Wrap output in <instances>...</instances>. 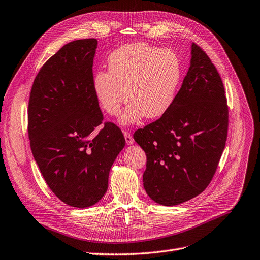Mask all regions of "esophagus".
I'll return each mask as SVG.
<instances>
[{
  "mask_svg": "<svg viewBox=\"0 0 260 260\" xmlns=\"http://www.w3.org/2000/svg\"><path fill=\"white\" fill-rule=\"evenodd\" d=\"M123 137H124V140H126V143L128 145H131L133 143V138L128 131H123Z\"/></svg>",
  "mask_w": 260,
  "mask_h": 260,
  "instance_id": "34e87169",
  "label": "esophagus"
}]
</instances>
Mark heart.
I'll return each instance as SVG.
<instances>
[{
    "label": "heart",
    "mask_w": 260,
    "mask_h": 260,
    "mask_svg": "<svg viewBox=\"0 0 260 260\" xmlns=\"http://www.w3.org/2000/svg\"><path fill=\"white\" fill-rule=\"evenodd\" d=\"M109 69L94 78V91L101 108L112 116L131 105L120 117L122 124L139 121L144 115L158 118L168 111L176 97L181 63L169 49L134 43L115 50L109 57Z\"/></svg>",
    "instance_id": "heart-1"
}]
</instances>
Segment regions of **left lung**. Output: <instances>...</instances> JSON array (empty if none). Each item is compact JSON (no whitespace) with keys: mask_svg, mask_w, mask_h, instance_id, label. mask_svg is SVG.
Segmentation results:
<instances>
[{"mask_svg":"<svg viewBox=\"0 0 260 260\" xmlns=\"http://www.w3.org/2000/svg\"><path fill=\"white\" fill-rule=\"evenodd\" d=\"M227 130L222 79L206 52L193 43L191 65L173 105L133 134L146 153L143 183L150 199L175 206L201 194L219 165Z\"/></svg>","mask_w":260,"mask_h":260,"instance_id":"8db88e82","label":"left lung"}]
</instances>
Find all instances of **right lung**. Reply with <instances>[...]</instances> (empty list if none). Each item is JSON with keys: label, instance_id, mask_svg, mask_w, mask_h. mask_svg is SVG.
<instances>
[{"label": "right lung", "instance_id": "right-lung-1", "mask_svg": "<svg viewBox=\"0 0 260 260\" xmlns=\"http://www.w3.org/2000/svg\"><path fill=\"white\" fill-rule=\"evenodd\" d=\"M97 44L95 38L80 39L59 49L40 68L28 100L27 132L34 159L51 191L77 208L102 199L112 164L126 144L115 123L103 122L95 95Z\"/></svg>", "mask_w": 260, "mask_h": 260}]
</instances>
